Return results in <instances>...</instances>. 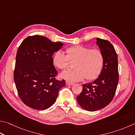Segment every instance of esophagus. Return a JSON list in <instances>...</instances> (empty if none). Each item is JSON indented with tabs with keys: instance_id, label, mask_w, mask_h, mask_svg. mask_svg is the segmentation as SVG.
<instances>
[{
	"instance_id": "obj_1",
	"label": "esophagus",
	"mask_w": 135,
	"mask_h": 135,
	"mask_svg": "<svg viewBox=\"0 0 135 135\" xmlns=\"http://www.w3.org/2000/svg\"><path fill=\"white\" fill-rule=\"evenodd\" d=\"M66 84H67V85H74V83H70L69 81H66Z\"/></svg>"
}]
</instances>
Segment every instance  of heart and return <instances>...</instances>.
Instances as JSON below:
<instances>
[{
    "instance_id": "obj_1",
    "label": "heart",
    "mask_w": 135,
    "mask_h": 135,
    "mask_svg": "<svg viewBox=\"0 0 135 135\" xmlns=\"http://www.w3.org/2000/svg\"><path fill=\"white\" fill-rule=\"evenodd\" d=\"M66 55L58 51L52 56L53 65L58 69L69 67L68 61L73 62L74 69L65 71L60 74L63 79L75 82L85 78L87 80L96 78L102 72L104 57L99 50L77 45L66 49Z\"/></svg>"
}]
</instances>
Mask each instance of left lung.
Here are the masks:
<instances>
[{
  "label": "left lung",
  "instance_id": "obj_1",
  "mask_svg": "<svg viewBox=\"0 0 135 135\" xmlns=\"http://www.w3.org/2000/svg\"><path fill=\"white\" fill-rule=\"evenodd\" d=\"M96 41L104 57L103 69L96 79L83 85L82 92L77 97L80 106L90 112L104 108L112 102L119 81L118 60L114 46L109 41L99 38Z\"/></svg>",
  "mask_w": 135,
  "mask_h": 135
}]
</instances>
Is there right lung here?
Returning a JSON list of instances; mask_svg holds the SVG:
<instances>
[{
    "mask_svg": "<svg viewBox=\"0 0 135 135\" xmlns=\"http://www.w3.org/2000/svg\"><path fill=\"white\" fill-rule=\"evenodd\" d=\"M64 45L45 36H28L19 46L14 81L19 96L27 106L44 110L54 103L65 81L55 78L52 55Z\"/></svg>",
    "mask_w": 135,
    "mask_h": 135,
    "instance_id": "obj_1",
    "label": "right lung"
}]
</instances>
